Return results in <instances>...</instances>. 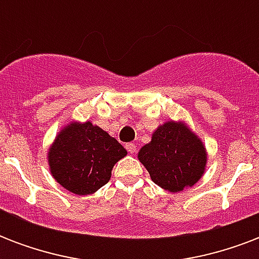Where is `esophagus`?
<instances>
[{
  "label": "esophagus",
  "instance_id": "obj_1",
  "mask_svg": "<svg viewBox=\"0 0 259 259\" xmlns=\"http://www.w3.org/2000/svg\"><path fill=\"white\" fill-rule=\"evenodd\" d=\"M126 149H127V152L132 154L136 153V150H137V148H136V145L134 144H132V142H129V144H126Z\"/></svg>",
  "mask_w": 259,
  "mask_h": 259
}]
</instances>
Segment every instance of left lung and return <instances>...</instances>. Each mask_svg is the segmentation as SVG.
I'll use <instances>...</instances> for the list:
<instances>
[{
    "instance_id": "left-lung-1",
    "label": "left lung",
    "mask_w": 259,
    "mask_h": 259,
    "mask_svg": "<svg viewBox=\"0 0 259 259\" xmlns=\"http://www.w3.org/2000/svg\"><path fill=\"white\" fill-rule=\"evenodd\" d=\"M138 160L154 184L169 192H180L200 180L207 152L184 122L168 121L154 130L152 141L138 152Z\"/></svg>"
}]
</instances>
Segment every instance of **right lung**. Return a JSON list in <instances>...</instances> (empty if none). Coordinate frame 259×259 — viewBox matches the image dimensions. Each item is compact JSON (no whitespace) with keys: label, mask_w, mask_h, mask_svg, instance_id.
<instances>
[{"label":"right lung","mask_w":259,"mask_h":259,"mask_svg":"<svg viewBox=\"0 0 259 259\" xmlns=\"http://www.w3.org/2000/svg\"><path fill=\"white\" fill-rule=\"evenodd\" d=\"M127 154L119 142L87 121L60 130L48 152V164L59 184L76 195H90L110 180L115 162Z\"/></svg>","instance_id":"right-lung-1"}]
</instances>
